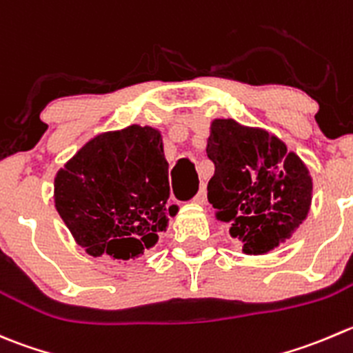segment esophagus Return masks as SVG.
I'll use <instances>...</instances> for the list:
<instances>
[{"mask_svg": "<svg viewBox=\"0 0 353 353\" xmlns=\"http://www.w3.org/2000/svg\"><path fill=\"white\" fill-rule=\"evenodd\" d=\"M205 201H207V191H205V188H200V191L196 193V196L193 198V203L203 205Z\"/></svg>", "mask_w": 353, "mask_h": 353, "instance_id": "obj_1", "label": "esophagus"}]
</instances>
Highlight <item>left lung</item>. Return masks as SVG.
<instances>
[{"label": "left lung", "instance_id": "8db88e82", "mask_svg": "<svg viewBox=\"0 0 353 353\" xmlns=\"http://www.w3.org/2000/svg\"><path fill=\"white\" fill-rule=\"evenodd\" d=\"M207 155L215 165L208 201L243 252L263 255L292 238L312 203V177L295 152L265 129L215 119Z\"/></svg>", "mask_w": 353, "mask_h": 353}]
</instances>
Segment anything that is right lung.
<instances>
[{"mask_svg": "<svg viewBox=\"0 0 353 353\" xmlns=\"http://www.w3.org/2000/svg\"><path fill=\"white\" fill-rule=\"evenodd\" d=\"M54 207L93 256L138 259L179 210L169 205L162 134L132 124L97 134L54 176Z\"/></svg>", "mask_w": 353, "mask_h": 353, "instance_id": "add662e5", "label": "right lung"}]
</instances>
